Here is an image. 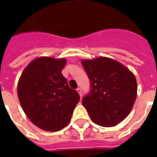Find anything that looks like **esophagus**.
I'll return each mask as SVG.
<instances>
[{"label":"esophagus","instance_id":"1","mask_svg":"<svg viewBox=\"0 0 157 157\" xmlns=\"http://www.w3.org/2000/svg\"><path fill=\"white\" fill-rule=\"evenodd\" d=\"M76 92H78V93H79V95H80V97H82V89H81V88H77V89H76Z\"/></svg>","mask_w":157,"mask_h":157}]
</instances>
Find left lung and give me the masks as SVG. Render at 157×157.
Returning <instances> with one entry per match:
<instances>
[{
	"label": "left lung",
	"mask_w": 157,
	"mask_h": 157,
	"mask_svg": "<svg viewBox=\"0 0 157 157\" xmlns=\"http://www.w3.org/2000/svg\"><path fill=\"white\" fill-rule=\"evenodd\" d=\"M91 82V92L82 105L95 124L113 127L131 111L137 96L135 75L121 63L108 57L82 59Z\"/></svg>",
	"instance_id": "8db88e82"
}]
</instances>
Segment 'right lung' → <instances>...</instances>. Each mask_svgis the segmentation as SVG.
<instances>
[{
  "instance_id": "right-lung-1",
  "label": "right lung",
  "mask_w": 157,
  "mask_h": 157,
  "mask_svg": "<svg viewBox=\"0 0 157 157\" xmlns=\"http://www.w3.org/2000/svg\"><path fill=\"white\" fill-rule=\"evenodd\" d=\"M65 59L42 56L26 66L17 84L19 102L33 124L45 131L65 128L80 101L62 75Z\"/></svg>"
}]
</instances>
